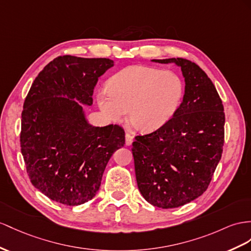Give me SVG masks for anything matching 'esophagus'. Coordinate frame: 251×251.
Instances as JSON below:
<instances>
[{"instance_id":"obj_1","label":"esophagus","mask_w":251,"mask_h":251,"mask_svg":"<svg viewBox=\"0 0 251 251\" xmlns=\"http://www.w3.org/2000/svg\"><path fill=\"white\" fill-rule=\"evenodd\" d=\"M125 140H126V145H131L133 142V136L130 133H126L125 134Z\"/></svg>"}]
</instances>
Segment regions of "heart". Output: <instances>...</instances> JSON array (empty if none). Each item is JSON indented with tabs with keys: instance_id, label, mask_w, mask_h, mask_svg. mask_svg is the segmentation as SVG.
<instances>
[{
	"instance_id": "b5f03b06",
	"label": "heart",
	"mask_w": 251,
	"mask_h": 251,
	"mask_svg": "<svg viewBox=\"0 0 251 251\" xmlns=\"http://www.w3.org/2000/svg\"><path fill=\"white\" fill-rule=\"evenodd\" d=\"M109 88H101L96 101L105 117L114 122L125 118L129 108L132 124L142 131L163 126L177 112L184 83L174 71L131 66L115 73Z\"/></svg>"
}]
</instances>
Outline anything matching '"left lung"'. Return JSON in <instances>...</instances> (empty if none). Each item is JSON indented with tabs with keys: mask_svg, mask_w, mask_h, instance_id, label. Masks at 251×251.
Here are the masks:
<instances>
[{
	"mask_svg": "<svg viewBox=\"0 0 251 251\" xmlns=\"http://www.w3.org/2000/svg\"><path fill=\"white\" fill-rule=\"evenodd\" d=\"M174 62L185 81L183 100L168 123L134 137L132 155L138 188L147 202L162 209L178 208L208 189L223 153L225 112L213 82L195 62Z\"/></svg>",
	"mask_w": 251,
	"mask_h": 251,
	"instance_id": "1",
	"label": "left lung"
}]
</instances>
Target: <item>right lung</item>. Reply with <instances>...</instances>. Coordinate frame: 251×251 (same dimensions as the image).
Wrapping results in <instances>:
<instances>
[{
	"label": "right lung",
	"mask_w": 251,
	"mask_h": 251,
	"mask_svg": "<svg viewBox=\"0 0 251 251\" xmlns=\"http://www.w3.org/2000/svg\"><path fill=\"white\" fill-rule=\"evenodd\" d=\"M111 67L108 58L59 56L38 74L25 98L20 145L27 176L56 202L91 201L109 159L125 144L123 128L88 124L76 101L92 105L99 77Z\"/></svg>",
	"instance_id": "add662e5"
}]
</instances>
